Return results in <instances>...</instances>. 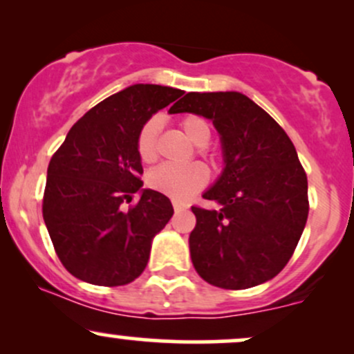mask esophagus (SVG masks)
I'll return each instance as SVG.
<instances>
[{
    "label": "esophagus",
    "mask_w": 354,
    "mask_h": 354,
    "mask_svg": "<svg viewBox=\"0 0 354 354\" xmlns=\"http://www.w3.org/2000/svg\"><path fill=\"white\" fill-rule=\"evenodd\" d=\"M173 208H174V211H186L188 209V206L183 205V203H180V201H173Z\"/></svg>",
    "instance_id": "obj_1"
}]
</instances>
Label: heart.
<instances>
[{"label": "heart", "instance_id": "b5f03b06", "mask_svg": "<svg viewBox=\"0 0 354 354\" xmlns=\"http://www.w3.org/2000/svg\"><path fill=\"white\" fill-rule=\"evenodd\" d=\"M181 129L196 146H206L211 140L209 124L201 116L188 115L181 120ZM161 129V120L153 116L146 120L136 135V153L143 163H151L156 158V141ZM205 151V148H203ZM209 171L203 163L171 165L163 163L148 173V186L166 194L173 200H188L194 193L205 188Z\"/></svg>", "mask_w": 354, "mask_h": 354}]
</instances>
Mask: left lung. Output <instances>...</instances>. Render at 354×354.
<instances>
[{"label": "left lung", "instance_id": "left-lung-1", "mask_svg": "<svg viewBox=\"0 0 354 354\" xmlns=\"http://www.w3.org/2000/svg\"><path fill=\"white\" fill-rule=\"evenodd\" d=\"M169 113L213 120L225 151V171L203 194L219 209L191 206L194 270L225 290L274 278L293 256L310 211L308 178L290 136L236 91L188 93Z\"/></svg>", "mask_w": 354, "mask_h": 354}]
</instances>
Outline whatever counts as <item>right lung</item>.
<instances>
[{"instance_id":"1","label":"right lung","mask_w":354,"mask_h":354,"mask_svg":"<svg viewBox=\"0 0 354 354\" xmlns=\"http://www.w3.org/2000/svg\"><path fill=\"white\" fill-rule=\"evenodd\" d=\"M185 95L160 84H135L93 106L53 154L43 218L56 254L76 278L123 286L145 271L151 239L173 216L168 196L143 189L136 135L146 120Z\"/></svg>"}]
</instances>
